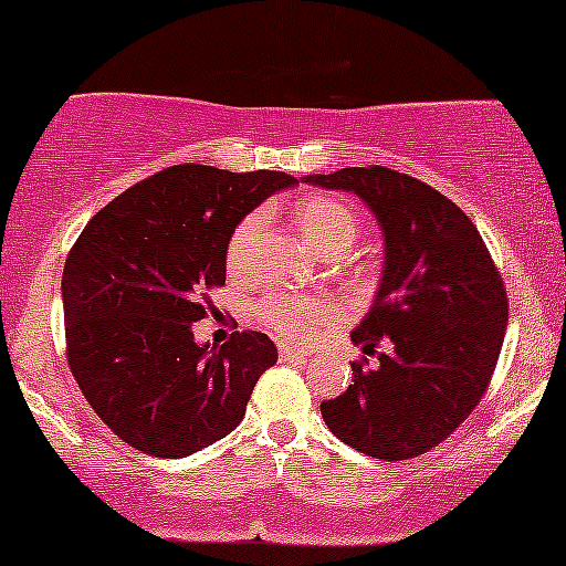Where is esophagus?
Instances as JSON below:
<instances>
[{"label":"esophagus","mask_w":566,"mask_h":566,"mask_svg":"<svg viewBox=\"0 0 566 566\" xmlns=\"http://www.w3.org/2000/svg\"><path fill=\"white\" fill-rule=\"evenodd\" d=\"M277 353H281L283 360H302L307 350L304 347H296V345H277Z\"/></svg>","instance_id":"obj_1"}]
</instances>
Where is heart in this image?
<instances>
[{"mask_svg": "<svg viewBox=\"0 0 566 566\" xmlns=\"http://www.w3.org/2000/svg\"><path fill=\"white\" fill-rule=\"evenodd\" d=\"M294 221L304 234V240L328 259L342 256L353 245L355 234H358V216L353 213V208L332 198L302 200L294 211ZM256 224V216H249L232 232L230 245H227V264H230V270H238L240 262H243L245 245H249ZM253 317L264 328H270L272 334L283 336V339L304 342L326 332L334 323L336 313L332 304L321 300L289 294V291H272V294L262 296V300L253 304Z\"/></svg>", "mask_w": 566, "mask_h": 566, "instance_id": "b5f03b06", "label": "heart"}]
</instances>
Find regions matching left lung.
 I'll list each match as a JSON object with an SVG mask.
<instances>
[{
    "mask_svg": "<svg viewBox=\"0 0 566 566\" xmlns=\"http://www.w3.org/2000/svg\"><path fill=\"white\" fill-rule=\"evenodd\" d=\"M304 181L358 195L385 238L379 291L350 334L377 364H350L353 385L321 403L323 420L374 460L420 457L486 392L507 328L503 277L473 221L415 176L368 165Z\"/></svg>",
    "mask_w": 566,
    "mask_h": 566,
    "instance_id": "1",
    "label": "left lung"
}]
</instances>
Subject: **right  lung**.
Here are the masks:
<instances>
[{"instance_id":"obj_1","label":"right lung","mask_w":566,"mask_h":566,"mask_svg":"<svg viewBox=\"0 0 566 566\" xmlns=\"http://www.w3.org/2000/svg\"><path fill=\"white\" fill-rule=\"evenodd\" d=\"M296 184L283 170L232 174L184 163L133 184L87 221L63 266L66 358L114 436L165 460L238 428L277 360L266 334L198 345L192 323L227 281L234 227Z\"/></svg>"}]
</instances>
